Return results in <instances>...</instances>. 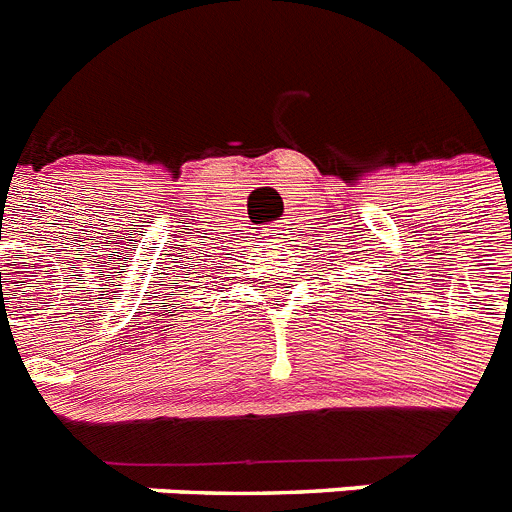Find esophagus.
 <instances>
[{
    "label": "esophagus",
    "mask_w": 512,
    "mask_h": 512,
    "mask_svg": "<svg viewBox=\"0 0 512 512\" xmlns=\"http://www.w3.org/2000/svg\"><path fill=\"white\" fill-rule=\"evenodd\" d=\"M283 223H276V226H273V229H270V234H283Z\"/></svg>",
    "instance_id": "34e87169"
}]
</instances>
